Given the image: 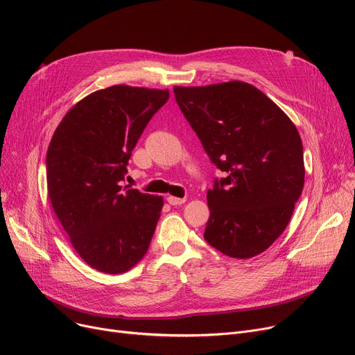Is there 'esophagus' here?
<instances>
[{
  "instance_id": "34e87169",
  "label": "esophagus",
  "mask_w": 355,
  "mask_h": 355,
  "mask_svg": "<svg viewBox=\"0 0 355 355\" xmlns=\"http://www.w3.org/2000/svg\"><path fill=\"white\" fill-rule=\"evenodd\" d=\"M166 201L170 202L171 206H182V204L185 202V198H178V197H174V196H168Z\"/></svg>"
}]
</instances>
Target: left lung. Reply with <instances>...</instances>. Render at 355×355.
Listing matches in <instances>:
<instances>
[{"instance_id": "1", "label": "left lung", "mask_w": 355, "mask_h": 355, "mask_svg": "<svg viewBox=\"0 0 355 355\" xmlns=\"http://www.w3.org/2000/svg\"><path fill=\"white\" fill-rule=\"evenodd\" d=\"M175 101L218 170L207 191L204 239L223 254L250 259L284 233L304 181V149L285 112L250 83L174 86Z\"/></svg>"}]
</instances>
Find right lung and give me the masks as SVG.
<instances>
[{
  "label": "right lung",
  "mask_w": 355,
  "mask_h": 355,
  "mask_svg": "<svg viewBox=\"0 0 355 355\" xmlns=\"http://www.w3.org/2000/svg\"><path fill=\"white\" fill-rule=\"evenodd\" d=\"M168 89L115 85L71 106L47 149L53 210L85 262L123 273L146 253L164 206L161 196L122 187L130 153Z\"/></svg>",
  "instance_id": "right-lung-1"
}]
</instances>
